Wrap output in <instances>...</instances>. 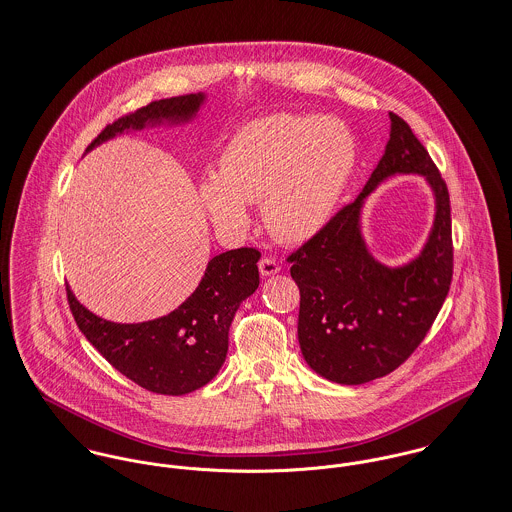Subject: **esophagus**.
<instances>
[{"label": "esophagus", "instance_id": "esophagus-1", "mask_svg": "<svg viewBox=\"0 0 512 512\" xmlns=\"http://www.w3.org/2000/svg\"><path fill=\"white\" fill-rule=\"evenodd\" d=\"M259 271H261L263 277H271V275H277L281 271V265L271 257H263L259 261Z\"/></svg>", "mask_w": 512, "mask_h": 512}]
</instances>
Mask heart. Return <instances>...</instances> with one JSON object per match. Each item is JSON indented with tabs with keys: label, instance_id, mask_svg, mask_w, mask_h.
I'll list each match as a JSON object with an SVG mask.
<instances>
[{
	"label": "heart",
	"instance_id": "obj_1",
	"mask_svg": "<svg viewBox=\"0 0 512 512\" xmlns=\"http://www.w3.org/2000/svg\"><path fill=\"white\" fill-rule=\"evenodd\" d=\"M350 130L330 116L271 114L241 126L219 156V174L205 176L200 198L223 231H241L245 204L281 241L314 237L332 217L354 170Z\"/></svg>",
	"mask_w": 512,
	"mask_h": 512
}]
</instances>
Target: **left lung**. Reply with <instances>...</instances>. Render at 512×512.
Instances as JSON below:
<instances>
[{
  "label": "left lung",
  "mask_w": 512,
  "mask_h": 512,
  "mask_svg": "<svg viewBox=\"0 0 512 512\" xmlns=\"http://www.w3.org/2000/svg\"><path fill=\"white\" fill-rule=\"evenodd\" d=\"M390 120L386 152L360 196L287 259L301 291V352L316 374L346 386L382 378L408 360L443 307L453 277L447 186L408 122L394 112ZM396 173L426 178L436 217L422 253L402 268H388L367 251L359 217L365 198Z\"/></svg>",
  "instance_id": "1"
}]
</instances>
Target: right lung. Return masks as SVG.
I'll use <instances>...</instances> for the list:
<instances>
[{
  "mask_svg": "<svg viewBox=\"0 0 512 512\" xmlns=\"http://www.w3.org/2000/svg\"><path fill=\"white\" fill-rule=\"evenodd\" d=\"M204 101V93H198L142 106L108 124L87 152L128 130L190 122ZM259 259L261 253L253 247L215 255L196 291L180 307L146 322L104 320L83 307L71 287L67 299L81 332L122 376L154 394L184 396L211 382L223 366L231 320L259 287Z\"/></svg>",
  "mask_w": 512,
  "mask_h": 512,
  "instance_id": "right-lung-1",
  "label": "right lung"
}]
</instances>
